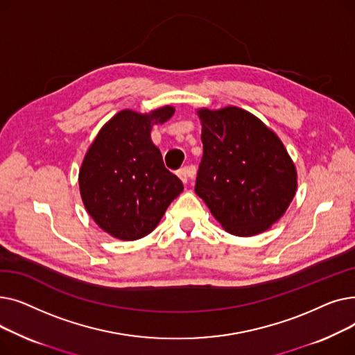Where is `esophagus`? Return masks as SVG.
<instances>
[{
	"label": "esophagus",
	"instance_id": "esophagus-1",
	"mask_svg": "<svg viewBox=\"0 0 355 355\" xmlns=\"http://www.w3.org/2000/svg\"><path fill=\"white\" fill-rule=\"evenodd\" d=\"M196 174V170L193 166H182L177 171V175L181 178L182 182H187L190 178H193Z\"/></svg>",
	"mask_w": 355,
	"mask_h": 355
}]
</instances>
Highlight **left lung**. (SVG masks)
I'll return each mask as SVG.
<instances>
[{"instance_id":"obj_1","label":"left lung","mask_w":355,"mask_h":355,"mask_svg":"<svg viewBox=\"0 0 355 355\" xmlns=\"http://www.w3.org/2000/svg\"><path fill=\"white\" fill-rule=\"evenodd\" d=\"M202 158L196 194L226 232L249 237L281 218L296 191V168L282 141L237 106L198 109Z\"/></svg>"}]
</instances>
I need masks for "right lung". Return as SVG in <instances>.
I'll return each mask as SVG.
<instances>
[{
  "label": "right lung",
  "instance_id": "right-lung-1",
  "mask_svg": "<svg viewBox=\"0 0 355 355\" xmlns=\"http://www.w3.org/2000/svg\"><path fill=\"white\" fill-rule=\"evenodd\" d=\"M174 112L173 106L149 114L121 110L87 149L79 171L82 201L112 237L129 241L149 234L184 190L151 141L153 125L166 122Z\"/></svg>",
  "mask_w": 355,
  "mask_h": 355
}]
</instances>
